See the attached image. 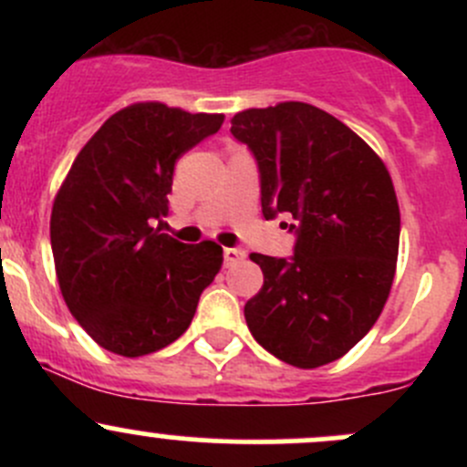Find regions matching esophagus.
I'll use <instances>...</instances> for the list:
<instances>
[{"mask_svg": "<svg viewBox=\"0 0 467 467\" xmlns=\"http://www.w3.org/2000/svg\"><path fill=\"white\" fill-rule=\"evenodd\" d=\"M246 257V253L242 251V248H223V260L225 264H237L239 260H244Z\"/></svg>", "mask_w": 467, "mask_h": 467, "instance_id": "34e87169", "label": "esophagus"}]
</instances>
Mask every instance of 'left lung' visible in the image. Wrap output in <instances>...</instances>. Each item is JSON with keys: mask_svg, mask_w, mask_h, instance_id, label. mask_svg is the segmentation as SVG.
I'll return each mask as SVG.
<instances>
[{"mask_svg": "<svg viewBox=\"0 0 467 467\" xmlns=\"http://www.w3.org/2000/svg\"><path fill=\"white\" fill-rule=\"evenodd\" d=\"M230 133L260 169L262 214L294 216V255L253 253L264 285L244 307L264 350L298 368L346 355L379 318L395 275L400 207L373 149L300 101L251 108Z\"/></svg>", "mask_w": 467, "mask_h": 467, "instance_id": "left-lung-1", "label": "left lung"}]
</instances>
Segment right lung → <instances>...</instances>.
Returning a JSON list of instances; mask_svg holds the SVG:
<instances>
[{
    "mask_svg": "<svg viewBox=\"0 0 467 467\" xmlns=\"http://www.w3.org/2000/svg\"><path fill=\"white\" fill-rule=\"evenodd\" d=\"M223 115L135 103L83 146L51 210V251L72 317L106 350L142 357L176 341L223 264L214 242L182 244L167 216L173 167Z\"/></svg>",
    "mask_w": 467,
    "mask_h": 467,
    "instance_id": "1",
    "label": "right lung"
}]
</instances>
